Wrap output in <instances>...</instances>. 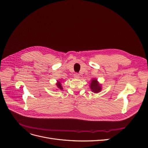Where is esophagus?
Wrapping results in <instances>:
<instances>
[{"label": "esophagus", "instance_id": "1", "mask_svg": "<svg viewBox=\"0 0 148 148\" xmlns=\"http://www.w3.org/2000/svg\"><path fill=\"white\" fill-rule=\"evenodd\" d=\"M74 77H75V78H77V79L79 78V74H78L77 73H75V74H74Z\"/></svg>", "mask_w": 148, "mask_h": 148}]
</instances>
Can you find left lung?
<instances>
[{
    "label": "left lung",
    "mask_w": 148,
    "mask_h": 148,
    "mask_svg": "<svg viewBox=\"0 0 148 148\" xmlns=\"http://www.w3.org/2000/svg\"><path fill=\"white\" fill-rule=\"evenodd\" d=\"M89 88L91 91L95 94L101 92V90H102V85L99 83L96 78H92L90 80Z\"/></svg>",
    "instance_id": "left-lung-1"
}]
</instances>
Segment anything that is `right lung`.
I'll return each instance as SVG.
<instances>
[{"instance_id": "obj_1", "label": "right lung", "mask_w": 148, "mask_h": 148, "mask_svg": "<svg viewBox=\"0 0 148 148\" xmlns=\"http://www.w3.org/2000/svg\"><path fill=\"white\" fill-rule=\"evenodd\" d=\"M62 80L61 81H58L56 83V89L57 90H63V87L62 86Z\"/></svg>"}]
</instances>
